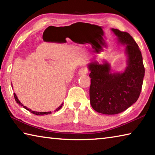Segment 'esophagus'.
Returning a JSON list of instances; mask_svg holds the SVG:
<instances>
[{
    "mask_svg": "<svg viewBox=\"0 0 155 155\" xmlns=\"http://www.w3.org/2000/svg\"><path fill=\"white\" fill-rule=\"evenodd\" d=\"M88 72H89L88 68H85V67H83L82 68H81V69L78 70V74H79V75H84V74H87Z\"/></svg>",
    "mask_w": 155,
    "mask_h": 155,
    "instance_id": "obj_1",
    "label": "esophagus"
}]
</instances>
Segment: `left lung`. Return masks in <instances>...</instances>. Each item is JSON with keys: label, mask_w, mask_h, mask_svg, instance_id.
Instances as JSON below:
<instances>
[{"label": "left lung", "mask_w": 155, "mask_h": 155, "mask_svg": "<svg viewBox=\"0 0 155 155\" xmlns=\"http://www.w3.org/2000/svg\"><path fill=\"white\" fill-rule=\"evenodd\" d=\"M119 42L126 45L127 67L122 73H111L107 62L88 65L91 73L90 103L96 111L115 115L125 111L137 101L145 74L141 52L129 33L111 28Z\"/></svg>", "instance_id": "left-lung-1"}]
</instances>
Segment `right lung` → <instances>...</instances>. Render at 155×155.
I'll list each match as a JSON object with an SVG mask.
<instances>
[{
    "instance_id": "right-lung-1",
    "label": "right lung",
    "mask_w": 155,
    "mask_h": 155,
    "mask_svg": "<svg viewBox=\"0 0 155 155\" xmlns=\"http://www.w3.org/2000/svg\"><path fill=\"white\" fill-rule=\"evenodd\" d=\"M14 98H15V101H16V103L19 104L20 105H21V106H23V104L20 103L19 100H18V98H17V96H16V95H15V93L14 94ZM62 105H63V103L61 104V105H60V106L58 107V108H57V109L55 110V111H59V110L60 109H61V107H62ZM23 107H24V108H25V109H26L27 110H28V111H29L30 112L32 113V114H35V115H44V114L48 115V114H51V111H48V112H37V111H32V110H31V109L27 108V107H26V106H23Z\"/></svg>"
}]
</instances>
